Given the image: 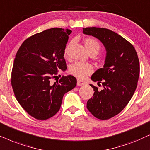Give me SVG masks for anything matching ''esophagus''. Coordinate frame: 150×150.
I'll return each mask as SVG.
<instances>
[{"label": "esophagus", "instance_id": "obj_1", "mask_svg": "<svg viewBox=\"0 0 150 150\" xmlns=\"http://www.w3.org/2000/svg\"><path fill=\"white\" fill-rule=\"evenodd\" d=\"M86 85V83L85 81H81V80H77V85L78 86H83Z\"/></svg>", "mask_w": 150, "mask_h": 150}]
</instances>
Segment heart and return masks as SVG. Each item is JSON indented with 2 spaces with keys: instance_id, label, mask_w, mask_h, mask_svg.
<instances>
[{
  "instance_id": "obj_1",
  "label": "heart",
  "mask_w": 150,
  "mask_h": 150,
  "mask_svg": "<svg viewBox=\"0 0 150 150\" xmlns=\"http://www.w3.org/2000/svg\"><path fill=\"white\" fill-rule=\"evenodd\" d=\"M85 46L89 52L91 51H96L98 53L100 49V43L93 38H86L85 40ZM67 50L68 46L65 48V54L67 53ZM93 70V66L91 64L83 62H76L69 67L70 74L80 79H85L87 76L91 74Z\"/></svg>"
}]
</instances>
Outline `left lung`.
<instances>
[{"label": "left lung", "instance_id": "8db88e82", "mask_svg": "<svg viewBox=\"0 0 150 150\" xmlns=\"http://www.w3.org/2000/svg\"><path fill=\"white\" fill-rule=\"evenodd\" d=\"M83 32L99 40L106 50L103 67L91 77L104 88L100 91L90 84L94 93L87 101V108L96 118L108 120L126 107L136 90L140 71L138 56L130 42L109 29L88 27Z\"/></svg>", "mask_w": 150, "mask_h": 150}]
</instances>
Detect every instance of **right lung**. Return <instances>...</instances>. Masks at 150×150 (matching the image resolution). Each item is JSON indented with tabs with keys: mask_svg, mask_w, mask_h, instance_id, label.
I'll list each match as a JSON object with an SVG mask.
<instances>
[{
	"mask_svg": "<svg viewBox=\"0 0 150 150\" xmlns=\"http://www.w3.org/2000/svg\"><path fill=\"white\" fill-rule=\"evenodd\" d=\"M71 33L67 28L45 30L26 39L16 53L11 72L14 94L22 107L37 120L54 116L64 94L76 85L72 76L50 84L59 69H67L64 54Z\"/></svg>",
	"mask_w": 150,
	"mask_h": 150,
	"instance_id": "right-lung-1",
	"label": "right lung"
}]
</instances>
